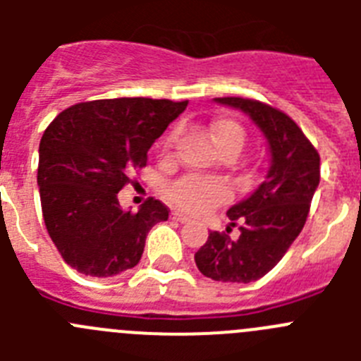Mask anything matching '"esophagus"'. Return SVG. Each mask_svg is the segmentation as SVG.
<instances>
[{
    "label": "esophagus",
    "mask_w": 361,
    "mask_h": 361,
    "mask_svg": "<svg viewBox=\"0 0 361 361\" xmlns=\"http://www.w3.org/2000/svg\"><path fill=\"white\" fill-rule=\"evenodd\" d=\"M171 219L177 220V222H180V224H186V222H190V219H188L186 215H183V213H178V212L171 213Z\"/></svg>",
    "instance_id": "1"
}]
</instances>
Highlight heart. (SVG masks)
Here are the masks:
<instances>
[{"mask_svg":"<svg viewBox=\"0 0 361 361\" xmlns=\"http://www.w3.org/2000/svg\"><path fill=\"white\" fill-rule=\"evenodd\" d=\"M209 132H212L215 145L219 146V149L224 155H228V153L238 155L244 148L245 139H247L244 126L238 121L229 119V117L213 121L212 126H209ZM177 137L178 130H171L166 135L164 145H162V152L166 155L175 146ZM228 195V190L222 183L212 180V178L197 177V175H184L168 188V199L171 200V204L188 213L208 212L209 208H215V206L224 202Z\"/></svg>","mask_w":361,"mask_h":361,"instance_id":"obj_1","label":"heart"}]
</instances>
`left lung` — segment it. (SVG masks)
<instances>
[{
  "instance_id": "1",
  "label": "left lung",
  "mask_w": 361,
  "mask_h": 361,
  "mask_svg": "<svg viewBox=\"0 0 361 361\" xmlns=\"http://www.w3.org/2000/svg\"><path fill=\"white\" fill-rule=\"evenodd\" d=\"M215 101L245 111L258 124L269 142L271 166L260 186L228 209L231 226L240 229L238 238L212 231L195 253V264L212 280L250 283L282 260L304 228L320 183V155L298 124L279 108L257 99Z\"/></svg>"
}]
</instances>
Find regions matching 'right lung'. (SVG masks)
Masks as SVG:
<instances>
[{
    "instance_id": "obj_1",
    "label": "right lung",
    "mask_w": 361,
    "mask_h": 361,
    "mask_svg": "<svg viewBox=\"0 0 361 361\" xmlns=\"http://www.w3.org/2000/svg\"><path fill=\"white\" fill-rule=\"evenodd\" d=\"M188 101L117 97L63 110L39 142L41 209L63 260L86 276L108 279L139 264L146 235L170 209L153 197L137 213L117 193L148 162V149Z\"/></svg>"
}]
</instances>
